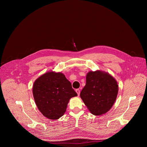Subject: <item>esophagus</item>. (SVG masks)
<instances>
[{
  "instance_id": "obj_1",
  "label": "esophagus",
  "mask_w": 147,
  "mask_h": 147,
  "mask_svg": "<svg viewBox=\"0 0 147 147\" xmlns=\"http://www.w3.org/2000/svg\"><path fill=\"white\" fill-rule=\"evenodd\" d=\"M76 92H77L78 96H79V95H80V90L79 89H76Z\"/></svg>"
}]
</instances>
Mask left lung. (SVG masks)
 <instances>
[{
  "instance_id": "obj_1",
  "label": "left lung",
  "mask_w": 147,
  "mask_h": 147,
  "mask_svg": "<svg viewBox=\"0 0 147 147\" xmlns=\"http://www.w3.org/2000/svg\"><path fill=\"white\" fill-rule=\"evenodd\" d=\"M119 87L115 78L108 73L90 71L86 76V84L80 97L90 112L95 116L108 112L113 107Z\"/></svg>"
}]
</instances>
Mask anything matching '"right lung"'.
Here are the masks:
<instances>
[{
	"label": "right lung",
	"instance_id": "1",
	"mask_svg": "<svg viewBox=\"0 0 147 147\" xmlns=\"http://www.w3.org/2000/svg\"><path fill=\"white\" fill-rule=\"evenodd\" d=\"M32 94L39 111L51 120L63 116L70 98L77 96L65 74L52 71L44 73L35 81Z\"/></svg>",
	"mask_w": 147,
	"mask_h": 147
}]
</instances>
